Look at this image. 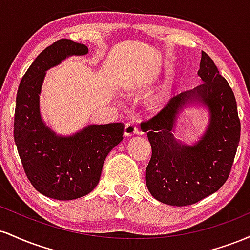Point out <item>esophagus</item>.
I'll use <instances>...</instances> for the list:
<instances>
[{"mask_svg":"<svg viewBox=\"0 0 250 250\" xmlns=\"http://www.w3.org/2000/svg\"><path fill=\"white\" fill-rule=\"evenodd\" d=\"M139 129H137L136 125L134 122H127L125 127V136H133V135L137 134Z\"/></svg>","mask_w":250,"mask_h":250,"instance_id":"34e87169","label":"esophagus"}]
</instances>
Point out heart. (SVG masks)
<instances>
[{"mask_svg":"<svg viewBox=\"0 0 250 250\" xmlns=\"http://www.w3.org/2000/svg\"><path fill=\"white\" fill-rule=\"evenodd\" d=\"M165 97H166V94H163V95L161 96V97H160V100H162V99H165Z\"/></svg>","mask_w":250,"mask_h":250,"instance_id":"b5f03b06","label":"heart"}]
</instances>
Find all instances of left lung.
I'll use <instances>...</instances> for the list:
<instances>
[{
  "label": "left lung",
  "instance_id": "1",
  "mask_svg": "<svg viewBox=\"0 0 250 250\" xmlns=\"http://www.w3.org/2000/svg\"><path fill=\"white\" fill-rule=\"evenodd\" d=\"M199 76L203 83L174 96L166 107L141 123L151 146L146 169L148 190L166 205H194L225 185L240 142L241 122L230 85L213 60L202 51ZM199 99L211 110V123L193 147L174 140L172 127L178 111Z\"/></svg>",
  "mask_w": 250,
  "mask_h": 250
}]
</instances>
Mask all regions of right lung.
I'll use <instances>...</instances> for the list:
<instances>
[{
	"label": "right lung",
	"mask_w": 250,
	"mask_h": 250,
	"mask_svg": "<svg viewBox=\"0 0 250 250\" xmlns=\"http://www.w3.org/2000/svg\"><path fill=\"white\" fill-rule=\"evenodd\" d=\"M88 47L71 40L54 42L36 57L20 82L14 117V140L28 180L39 193L74 200L99 183L107 155L123 140L122 122L89 125L73 136H56L40 115L39 94L45 70Z\"/></svg>",
	"instance_id": "add662e5"
}]
</instances>
